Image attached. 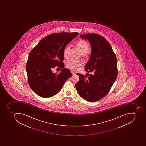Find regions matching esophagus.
<instances>
[{
    "label": "esophagus",
    "instance_id": "34e87169",
    "mask_svg": "<svg viewBox=\"0 0 146 146\" xmlns=\"http://www.w3.org/2000/svg\"><path fill=\"white\" fill-rule=\"evenodd\" d=\"M72 74V75H74L76 73L75 72H74L71 71Z\"/></svg>",
    "mask_w": 146,
    "mask_h": 146
}]
</instances>
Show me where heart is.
I'll return each instance as SVG.
<instances>
[{
    "mask_svg": "<svg viewBox=\"0 0 146 146\" xmlns=\"http://www.w3.org/2000/svg\"><path fill=\"white\" fill-rule=\"evenodd\" d=\"M76 46L80 50L82 53L83 56H87L88 55L90 50V46L88 43L84 40L78 41L76 44ZM70 46H67L65 47L63 50V56L65 58H68L70 51ZM83 65V62L81 61L76 60H70L67 61L66 63V65L67 68L74 71H78L80 69Z\"/></svg>",
    "mask_w": 146,
    "mask_h": 146,
    "instance_id": "heart-1",
    "label": "heart"
}]
</instances>
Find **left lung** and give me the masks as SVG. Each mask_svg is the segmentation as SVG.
Returning <instances> with one entry per match:
<instances>
[{
    "mask_svg": "<svg viewBox=\"0 0 146 146\" xmlns=\"http://www.w3.org/2000/svg\"><path fill=\"white\" fill-rule=\"evenodd\" d=\"M80 37L87 39L91 46L90 57L84 69L93 74L85 76L77 74L79 80L75 86L82 98L89 102H96L108 94L117 78L116 56L110 44L102 36L88 33L80 35Z\"/></svg>",
    "mask_w": 146,
    "mask_h": 146,
    "instance_id": "obj_1",
    "label": "left lung"
}]
</instances>
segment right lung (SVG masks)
<instances>
[{"mask_svg":"<svg viewBox=\"0 0 146 146\" xmlns=\"http://www.w3.org/2000/svg\"><path fill=\"white\" fill-rule=\"evenodd\" d=\"M78 32L52 34L39 41L30 52L26 70L28 82L36 94L48 98L60 91L67 79L72 76L70 70L63 68V50L77 35ZM55 66L61 68V72H52Z\"/></svg>","mask_w":146,"mask_h":146,"instance_id":"add662e5","label":"right lung"}]
</instances>
